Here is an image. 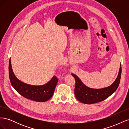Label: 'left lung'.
I'll return each instance as SVG.
<instances>
[{"instance_id":"obj_1","label":"left lung","mask_w":129,"mask_h":129,"mask_svg":"<svg viewBox=\"0 0 129 129\" xmlns=\"http://www.w3.org/2000/svg\"><path fill=\"white\" fill-rule=\"evenodd\" d=\"M122 67L121 65L117 77L110 86L102 89H91L85 86L77 76L72 74V75L75 78V87L74 92L76 98L81 102L84 104H91L98 103L107 99L117 89L119 84Z\"/></svg>"}]
</instances>
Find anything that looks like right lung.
<instances>
[{
	"instance_id": "obj_1",
	"label": "right lung",
	"mask_w": 129,
	"mask_h": 129,
	"mask_svg": "<svg viewBox=\"0 0 129 129\" xmlns=\"http://www.w3.org/2000/svg\"><path fill=\"white\" fill-rule=\"evenodd\" d=\"M9 69L12 85L19 94L25 98L39 102H44L53 96L58 81L56 76H53L51 80L45 85L36 86L24 83L17 79L12 69L11 59L9 61Z\"/></svg>"
}]
</instances>
